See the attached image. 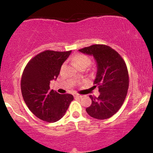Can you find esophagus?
<instances>
[{"instance_id":"obj_1","label":"esophagus","mask_w":153,"mask_h":153,"mask_svg":"<svg viewBox=\"0 0 153 153\" xmlns=\"http://www.w3.org/2000/svg\"><path fill=\"white\" fill-rule=\"evenodd\" d=\"M74 96H75V98H78V99H81V98L82 97V95H80V94H75Z\"/></svg>"}]
</instances>
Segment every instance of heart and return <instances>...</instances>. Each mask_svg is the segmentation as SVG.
Returning <instances> with one entry per match:
<instances>
[{
    "mask_svg": "<svg viewBox=\"0 0 153 153\" xmlns=\"http://www.w3.org/2000/svg\"><path fill=\"white\" fill-rule=\"evenodd\" d=\"M73 62L77 68L81 66H88L91 63V59L87 55L82 54H78L73 58Z\"/></svg>",
    "mask_w": 153,
    "mask_h": 153,
    "instance_id": "1",
    "label": "heart"
}]
</instances>
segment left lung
I'll return each mask as SVG.
<instances>
[{
    "instance_id": "8db88e82",
    "label": "left lung",
    "mask_w": 153,
    "mask_h": 153,
    "mask_svg": "<svg viewBox=\"0 0 153 153\" xmlns=\"http://www.w3.org/2000/svg\"><path fill=\"white\" fill-rule=\"evenodd\" d=\"M93 55L97 62V73L94 80L98 85L99 97L90 96L92 103L86 108L91 117L106 119L111 117L122 106L129 88L127 65L117 51L105 45H94L79 50Z\"/></svg>"
}]
</instances>
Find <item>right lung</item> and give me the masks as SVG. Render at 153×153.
Returning <instances> with one entry per match:
<instances>
[{"mask_svg": "<svg viewBox=\"0 0 153 153\" xmlns=\"http://www.w3.org/2000/svg\"><path fill=\"white\" fill-rule=\"evenodd\" d=\"M71 53V50H45L31 59L23 72L21 80L23 99L29 110L45 122L59 120L74 99L71 94H59L50 90V81L57 79L62 63Z\"/></svg>", "mask_w": 153, "mask_h": 153, "instance_id": "add662e5", "label": "right lung"}]
</instances>
